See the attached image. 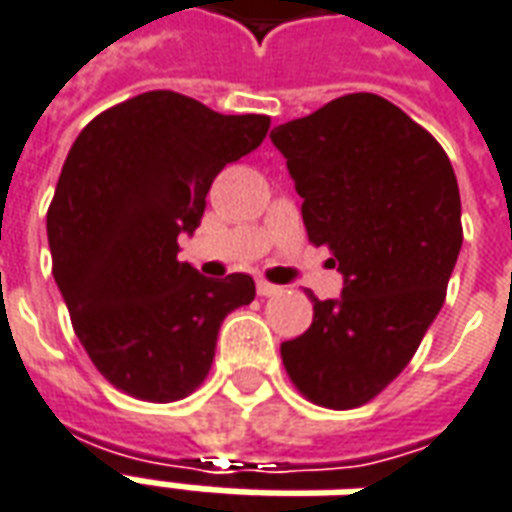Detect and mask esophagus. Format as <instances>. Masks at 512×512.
Segmentation results:
<instances>
[{
    "label": "esophagus",
    "mask_w": 512,
    "mask_h": 512,
    "mask_svg": "<svg viewBox=\"0 0 512 512\" xmlns=\"http://www.w3.org/2000/svg\"><path fill=\"white\" fill-rule=\"evenodd\" d=\"M257 293H260V296H277L279 288L277 285H271V282H266V279H257Z\"/></svg>",
    "instance_id": "obj_1"
}]
</instances>
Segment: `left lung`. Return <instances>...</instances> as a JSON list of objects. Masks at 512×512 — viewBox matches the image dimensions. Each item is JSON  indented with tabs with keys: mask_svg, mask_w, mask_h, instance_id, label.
<instances>
[{
	"mask_svg": "<svg viewBox=\"0 0 512 512\" xmlns=\"http://www.w3.org/2000/svg\"><path fill=\"white\" fill-rule=\"evenodd\" d=\"M304 227L332 249L337 299H312L307 332L282 343L301 395L356 408L395 381L436 321L463 244L461 191L441 145L373 93L334 98L282 123Z\"/></svg>",
	"mask_w": 512,
	"mask_h": 512,
	"instance_id": "obj_1",
	"label": "left lung"
}]
</instances>
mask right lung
Segmentation results:
<instances>
[{
	"mask_svg": "<svg viewBox=\"0 0 512 512\" xmlns=\"http://www.w3.org/2000/svg\"><path fill=\"white\" fill-rule=\"evenodd\" d=\"M271 120L219 115L172 90L106 109L76 136L46 216L54 282L101 376L126 395L180 400L205 381L222 321L255 279L202 277L178 260L205 194Z\"/></svg>",
	"mask_w": 512,
	"mask_h": 512,
	"instance_id": "1",
	"label": "right lung"
}]
</instances>
